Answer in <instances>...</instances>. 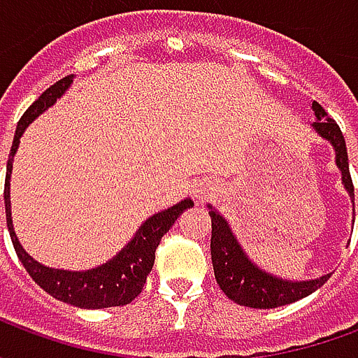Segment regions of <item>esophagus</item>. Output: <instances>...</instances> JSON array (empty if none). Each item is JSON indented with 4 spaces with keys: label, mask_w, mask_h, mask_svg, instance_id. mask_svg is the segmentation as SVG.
Wrapping results in <instances>:
<instances>
[{
    "label": "esophagus",
    "mask_w": 358,
    "mask_h": 358,
    "mask_svg": "<svg viewBox=\"0 0 358 358\" xmlns=\"http://www.w3.org/2000/svg\"><path fill=\"white\" fill-rule=\"evenodd\" d=\"M210 192H213V186H210L209 182H205V180H199V182L194 186V197L197 199V201H203Z\"/></svg>",
    "instance_id": "esophagus-1"
}]
</instances>
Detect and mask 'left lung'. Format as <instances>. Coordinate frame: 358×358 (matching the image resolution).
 I'll list each match as a JSON object with an SVG mask.
<instances>
[{
    "label": "left lung",
    "mask_w": 358,
    "mask_h": 358,
    "mask_svg": "<svg viewBox=\"0 0 358 358\" xmlns=\"http://www.w3.org/2000/svg\"><path fill=\"white\" fill-rule=\"evenodd\" d=\"M316 122L313 128L316 134L328 140L336 149V164L341 171V182L349 192V197L355 207V187L351 174H349V159H347L345 138L339 130L338 122L328 117V113L322 109V105L313 101ZM210 222H213V236H210V259L215 278L220 289L226 293L228 299H232L238 305L251 308H274L284 307L289 303L307 297L316 292L320 285L328 282L330 274L316 278V280H303V282H292L268 274L266 270L257 266L241 249L240 241L230 230V224L226 222L222 215L209 205ZM355 222V220H353Z\"/></svg>",
    "instance_id": "1"
}]
</instances>
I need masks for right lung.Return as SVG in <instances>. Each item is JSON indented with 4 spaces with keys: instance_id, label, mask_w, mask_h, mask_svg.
<instances>
[{
    "instance_id": "right-lung-1",
    "label": "right lung",
    "mask_w": 358,
    "mask_h": 358,
    "mask_svg": "<svg viewBox=\"0 0 358 358\" xmlns=\"http://www.w3.org/2000/svg\"><path fill=\"white\" fill-rule=\"evenodd\" d=\"M73 74L65 76L53 86L45 90L38 99H36L20 117L17 124V132L13 138L11 153L7 161V174H5V215H7V228L11 236L13 248L17 251V257L27 268V272L32 276L36 284L42 287L43 292L53 295L55 299L74 305L80 308H105V307H120L128 305L134 301L143 289V284L148 280V274L153 268L155 263V249L161 243V238L169 232L176 218L189 207H194L192 199L172 205L169 209L157 213L149 217L143 224L134 234V238L124 248L118 251L117 255L109 259L105 264H99L90 270H59L43 266L22 249V245L17 240V234L13 230L11 220V189H9V180H11L13 171V157L17 153L20 143V136L27 130V126L40 117L43 110L50 109L53 103L57 101L61 95L65 94L69 86L73 84Z\"/></svg>"
}]
</instances>
